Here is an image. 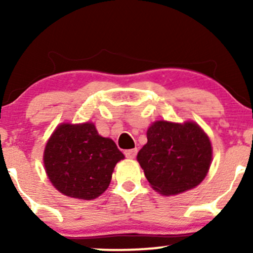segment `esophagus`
<instances>
[{
	"label": "esophagus",
	"instance_id": "1",
	"mask_svg": "<svg viewBox=\"0 0 253 253\" xmlns=\"http://www.w3.org/2000/svg\"><path fill=\"white\" fill-rule=\"evenodd\" d=\"M136 153H138V150H136V149H132V150H126V151H125V156H126L128 159L135 158Z\"/></svg>",
	"mask_w": 253,
	"mask_h": 253
}]
</instances>
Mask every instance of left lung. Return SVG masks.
Segmentation results:
<instances>
[{"instance_id": "left-lung-1", "label": "left lung", "mask_w": 253, "mask_h": 253, "mask_svg": "<svg viewBox=\"0 0 253 253\" xmlns=\"http://www.w3.org/2000/svg\"><path fill=\"white\" fill-rule=\"evenodd\" d=\"M146 134L147 143L136 159L156 191L177 195L205 179L211 163V144L199 125L156 121Z\"/></svg>"}]
</instances>
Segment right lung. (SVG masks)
<instances>
[{
    "label": "right lung",
    "mask_w": 253,
    "mask_h": 253,
    "mask_svg": "<svg viewBox=\"0 0 253 253\" xmlns=\"http://www.w3.org/2000/svg\"><path fill=\"white\" fill-rule=\"evenodd\" d=\"M124 158L114 141L98 134L92 123L62 124L43 151V165L54 188L80 200L104 193L115 165Z\"/></svg>",
    "instance_id": "obj_1"
}]
</instances>
